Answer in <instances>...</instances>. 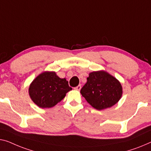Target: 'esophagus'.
Instances as JSON below:
<instances>
[{
    "label": "esophagus",
    "instance_id": "34e87169",
    "mask_svg": "<svg viewBox=\"0 0 151 151\" xmlns=\"http://www.w3.org/2000/svg\"><path fill=\"white\" fill-rule=\"evenodd\" d=\"M76 90H77V91H80L81 89V85H78L77 87H76L75 88Z\"/></svg>",
    "mask_w": 151,
    "mask_h": 151
}]
</instances>
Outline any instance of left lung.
<instances>
[{
	"label": "left lung",
	"instance_id": "left-lung-1",
	"mask_svg": "<svg viewBox=\"0 0 151 151\" xmlns=\"http://www.w3.org/2000/svg\"><path fill=\"white\" fill-rule=\"evenodd\" d=\"M81 93L87 102L99 110L106 109L116 104L123 93L120 82L104 70L90 73Z\"/></svg>",
	"mask_w": 151,
	"mask_h": 151
}]
</instances>
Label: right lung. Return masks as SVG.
Wrapping results in <instances>:
<instances>
[{
	"label": "right lung",
	"mask_w": 151,
	"mask_h": 151,
	"mask_svg": "<svg viewBox=\"0 0 151 151\" xmlns=\"http://www.w3.org/2000/svg\"><path fill=\"white\" fill-rule=\"evenodd\" d=\"M72 90L66 78H61L55 72L46 71L37 76L29 87V95L38 106L51 108L64 98Z\"/></svg>",
	"instance_id": "1"
}]
</instances>
